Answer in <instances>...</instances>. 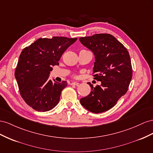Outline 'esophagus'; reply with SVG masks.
<instances>
[{"label":"esophagus","instance_id":"34e87169","mask_svg":"<svg viewBox=\"0 0 153 153\" xmlns=\"http://www.w3.org/2000/svg\"><path fill=\"white\" fill-rule=\"evenodd\" d=\"M79 85V82H71V85H73V86H77V85Z\"/></svg>","mask_w":153,"mask_h":153}]
</instances>
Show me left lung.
I'll return each mask as SVG.
<instances>
[{
  "instance_id": "8db88e82",
  "label": "left lung",
  "mask_w": 153,
  "mask_h": 153,
  "mask_svg": "<svg viewBox=\"0 0 153 153\" xmlns=\"http://www.w3.org/2000/svg\"><path fill=\"white\" fill-rule=\"evenodd\" d=\"M81 43L92 51L95 62L92 76L101 81V85L93 86L81 104L86 110L99 113L106 111L126 94L132 78L133 69L130 56L123 43L110 34H95L79 38Z\"/></svg>"
}]
</instances>
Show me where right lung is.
<instances>
[{"mask_svg":"<svg viewBox=\"0 0 153 153\" xmlns=\"http://www.w3.org/2000/svg\"><path fill=\"white\" fill-rule=\"evenodd\" d=\"M77 38L53 36L39 38L22 51L15 72L20 95L34 110L47 111L59 102L66 81L53 82L49 79L52 67Z\"/></svg>","mask_w":153,"mask_h":153,"instance_id":"obj_1","label":"right lung"}]
</instances>
